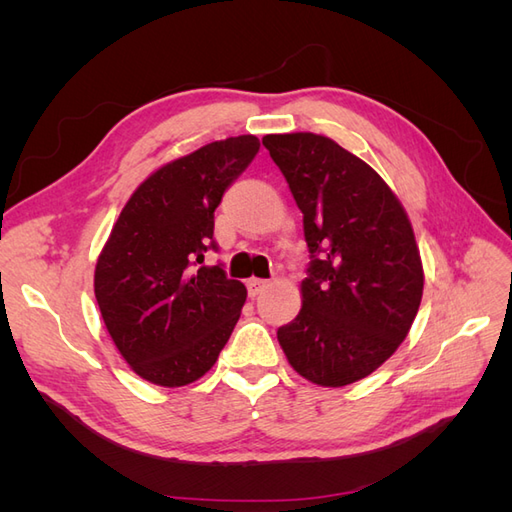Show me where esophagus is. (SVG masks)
I'll use <instances>...</instances> for the list:
<instances>
[{
	"label": "esophagus",
	"mask_w": 512,
	"mask_h": 512,
	"mask_svg": "<svg viewBox=\"0 0 512 512\" xmlns=\"http://www.w3.org/2000/svg\"><path fill=\"white\" fill-rule=\"evenodd\" d=\"M269 282L267 280H260V277H252V280H247V292H250V297H256L260 294V290L265 288Z\"/></svg>",
	"instance_id": "obj_1"
}]
</instances>
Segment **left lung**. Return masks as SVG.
<instances>
[{"instance_id":"obj_1","label":"left lung","mask_w":512,"mask_h":512,"mask_svg":"<svg viewBox=\"0 0 512 512\" xmlns=\"http://www.w3.org/2000/svg\"><path fill=\"white\" fill-rule=\"evenodd\" d=\"M303 213V307L277 329L288 363L320 386L376 371L404 342L423 297L408 215L374 168L327 136L262 138Z\"/></svg>"}]
</instances>
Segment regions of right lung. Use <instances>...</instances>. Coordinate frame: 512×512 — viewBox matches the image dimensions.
Wrapping results in <instances>:
<instances>
[{"instance_id":"obj_1","label":"right lung","mask_w":512,"mask_h":512,"mask_svg":"<svg viewBox=\"0 0 512 512\" xmlns=\"http://www.w3.org/2000/svg\"><path fill=\"white\" fill-rule=\"evenodd\" d=\"M260 141L232 136L156 170L119 213L96 265V301L117 350L138 376L185 386L218 361L247 290L218 252L213 213L252 164Z\"/></svg>"}]
</instances>
